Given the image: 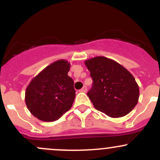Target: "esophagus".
Segmentation results:
<instances>
[{
    "label": "esophagus",
    "mask_w": 160,
    "mask_h": 160,
    "mask_svg": "<svg viewBox=\"0 0 160 160\" xmlns=\"http://www.w3.org/2000/svg\"><path fill=\"white\" fill-rule=\"evenodd\" d=\"M87 90H88V88H87V87L86 86H83V88H82V89H80V90H79V91L80 92H87Z\"/></svg>",
    "instance_id": "esophagus-1"
}]
</instances>
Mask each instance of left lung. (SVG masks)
Segmentation results:
<instances>
[{"label":"left lung","instance_id":"obj_1","mask_svg":"<svg viewBox=\"0 0 160 160\" xmlns=\"http://www.w3.org/2000/svg\"><path fill=\"white\" fill-rule=\"evenodd\" d=\"M93 80L88 96L97 110L111 118H120L133 110L139 98L135 78L118 62L104 56L85 61Z\"/></svg>","mask_w":160,"mask_h":160}]
</instances>
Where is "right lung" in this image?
<instances>
[{
	"label": "right lung",
	"instance_id": "right-lung-1",
	"mask_svg": "<svg viewBox=\"0 0 160 160\" xmlns=\"http://www.w3.org/2000/svg\"><path fill=\"white\" fill-rule=\"evenodd\" d=\"M70 62L59 59L34 77L25 90V104L35 118L54 122L71 108L75 99Z\"/></svg>",
	"mask_w": 160,
	"mask_h": 160
}]
</instances>
